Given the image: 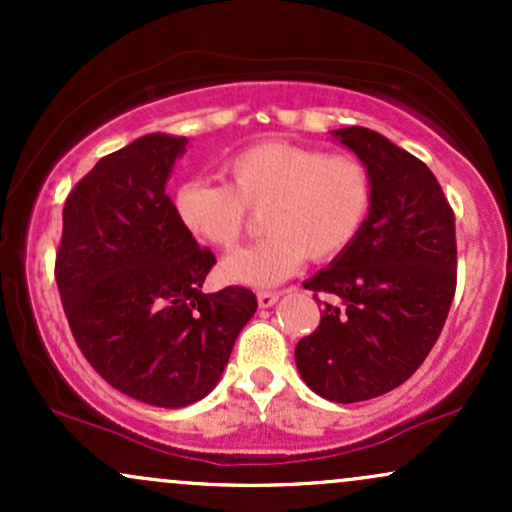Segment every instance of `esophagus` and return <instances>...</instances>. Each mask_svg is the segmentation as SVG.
Returning <instances> with one entry per match:
<instances>
[{
	"instance_id": "esophagus-1",
	"label": "esophagus",
	"mask_w": 512,
	"mask_h": 512,
	"mask_svg": "<svg viewBox=\"0 0 512 512\" xmlns=\"http://www.w3.org/2000/svg\"><path fill=\"white\" fill-rule=\"evenodd\" d=\"M276 301H279V293L276 291H257V303H260V308H272Z\"/></svg>"
}]
</instances>
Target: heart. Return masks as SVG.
<instances>
[{
    "mask_svg": "<svg viewBox=\"0 0 512 512\" xmlns=\"http://www.w3.org/2000/svg\"><path fill=\"white\" fill-rule=\"evenodd\" d=\"M226 182L192 180L173 209L192 238L233 250L264 214L267 238L223 264L226 279L267 286L310 262H330L354 245L373 207V178L361 158L313 146L262 142L223 163Z\"/></svg>",
    "mask_w": 512,
    "mask_h": 512,
    "instance_id": "1",
    "label": "heart"
}]
</instances>
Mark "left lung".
Segmentation results:
<instances>
[{"label": "left lung", "instance_id": "obj_1", "mask_svg": "<svg viewBox=\"0 0 512 512\" xmlns=\"http://www.w3.org/2000/svg\"><path fill=\"white\" fill-rule=\"evenodd\" d=\"M373 178V207L349 250L305 281L334 295L296 346L305 385L339 404L395 390L438 342L457 286L455 211L436 175L366 127L337 129Z\"/></svg>", "mask_w": 512, "mask_h": 512}]
</instances>
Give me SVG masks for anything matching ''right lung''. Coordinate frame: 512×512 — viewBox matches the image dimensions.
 I'll list each match as a JSON object with an SVG mask.
<instances>
[{
    "label": "right lung",
    "mask_w": 512,
    "mask_h": 512,
    "mask_svg": "<svg viewBox=\"0 0 512 512\" xmlns=\"http://www.w3.org/2000/svg\"><path fill=\"white\" fill-rule=\"evenodd\" d=\"M185 137L146 134L69 192L55 279L74 342L127 397L178 409L219 383L257 298L202 293L216 264L180 226L166 182Z\"/></svg>",
    "instance_id": "right-lung-1"
}]
</instances>
